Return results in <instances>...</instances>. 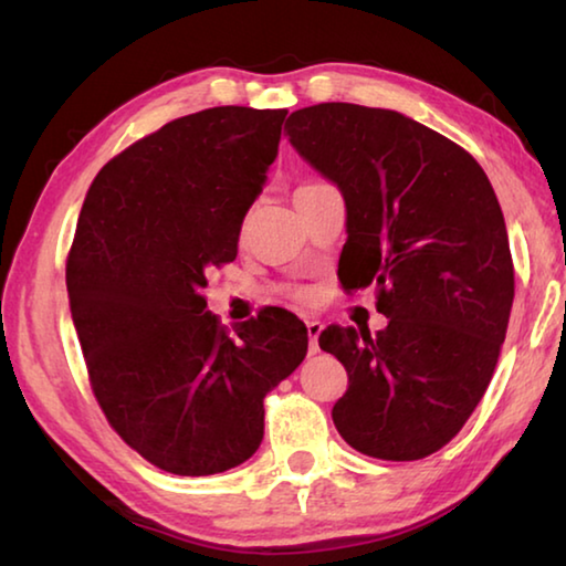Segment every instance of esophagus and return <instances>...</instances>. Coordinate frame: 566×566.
<instances>
[{
	"label": "esophagus",
	"mask_w": 566,
	"mask_h": 566,
	"mask_svg": "<svg viewBox=\"0 0 566 566\" xmlns=\"http://www.w3.org/2000/svg\"><path fill=\"white\" fill-rule=\"evenodd\" d=\"M306 334H310V354L319 352V334H322V324L317 319L306 322Z\"/></svg>",
	"instance_id": "obj_1"
}]
</instances>
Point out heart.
Instances as JSON below:
<instances>
[{"instance_id":"b5f03b06","label":"heart","mask_w":566,"mask_h":566,"mask_svg":"<svg viewBox=\"0 0 566 566\" xmlns=\"http://www.w3.org/2000/svg\"><path fill=\"white\" fill-rule=\"evenodd\" d=\"M306 185H314V181H306ZM306 185H302V187H306ZM296 296H300V300H306V294H304V292H300Z\"/></svg>"}]
</instances>
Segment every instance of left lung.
Here are the masks:
<instances>
[{
	"label": "left lung",
	"mask_w": 566,
	"mask_h": 566,
	"mask_svg": "<svg viewBox=\"0 0 566 566\" xmlns=\"http://www.w3.org/2000/svg\"><path fill=\"white\" fill-rule=\"evenodd\" d=\"M296 151L342 189L344 292L375 286L387 329L339 324L319 347L347 369L332 419L357 452L434 454L490 387L514 302V264L484 169L452 139L391 109L324 102L284 124Z\"/></svg>",
	"instance_id": "8db88e82"
}]
</instances>
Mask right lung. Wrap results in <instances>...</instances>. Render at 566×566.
<instances>
[{"mask_svg":"<svg viewBox=\"0 0 566 566\" xmlns=\"http://www.w3.org/2000/svg\"><path fill=\"white\" fill-rule=\"evenodd\" d=\"M286 109L214 107L171 119L94 177L66 256L90 387L149 464L207 476L247 462L264 397L300 367L306 327L264 310L234 334L207 312V276L234 262Z\"/></svg>","mask_w":566,"mask_h":566,"instance_id":"right-lung-1","label":"right lung"}]
</instances>
